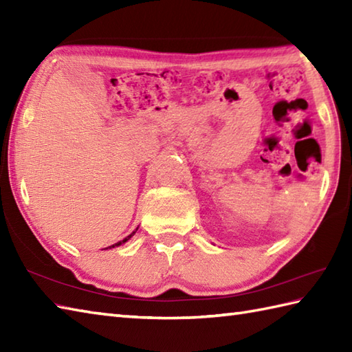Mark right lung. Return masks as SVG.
Masks as SVG:
<instances>
[{"label": "right lung", "instance_id": "obj_1", "mask_svg": "<svg viewBox=\"0 0 352 352\" xmlns=\"http://www.w3.org/2000/svg\"><path fill=\"white\" fill-rule=\"evenodd\" d=\"M136 231H138V228H136ZM136 231H133V233H131L130 236H126V237L124 239V241H121V242H118V243H115V245H111V246H109V248H115V246H119V245H122V243H125L126 241H129V239H131V236H133L134 233H136Z\"/></svg>", "mask_w": 352, "mask_h": 352}]
</instances>
